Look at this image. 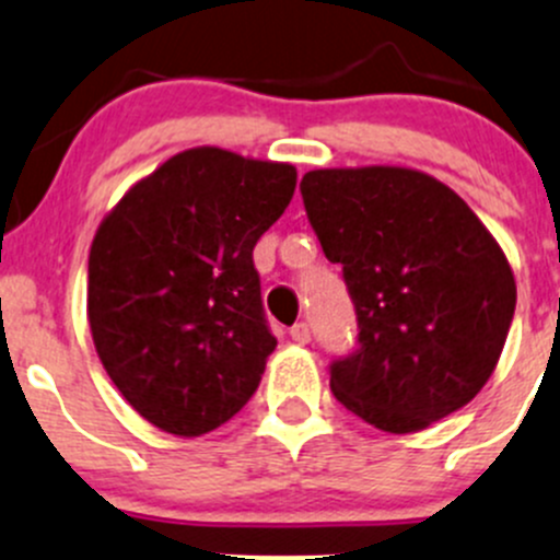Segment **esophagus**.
I'll return each instance as SVG.
<instances>
[{"instance_id": "34e87169", "label": "esophagus", "mask_w": 560, "mask_h": 560, "mask_svg": "<svg viewBox=\"0 0 560 560\" xmlns=\"http://www.w3.org/2000/svg\"><path fill=\"white\" fill-rule=\"evenodd\" d=\"M290 336L295 343H308L312 341V327H308L306 322H298V325L290 330Z\"/></svg>"}]
</instances>
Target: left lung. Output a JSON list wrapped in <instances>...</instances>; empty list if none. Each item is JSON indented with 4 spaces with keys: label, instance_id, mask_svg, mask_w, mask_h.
Here are the masks:
<instances>
[{
    "label": "left lung",
    "instance_id": "8db88e82",
    "mask_svg": "<svg viewBox=\"0 0 560 560\" xmlns=\"http://www.w3.org/2000/svg\"><path fill=\"white\" fill-rule=\"evenodd\" d=\"M322 252L343 268L360 349L330 389L387 433H417L466 406L495 371L517 284L504 248L433 175L325 167L301 180Z\"/></svg>",
    "mask_w": 560,
    "mask_h": 560
}]
</instances>
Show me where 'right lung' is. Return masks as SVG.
I'll use <instances>...</instances> for the list:
<instances>
[{"label":"right lung","instance_id":"obj_1","mask_svg":"<svg viewBox=\"0 0 560 560\" xmlns=\"http://www.w3.org/2000/svg\"><path fill=\"white\" fill-rule=\"evenodd\" d=\"M298 184L290 162L197 145L107 211L89 252V325L143 420L191 439L238 415L276 349L252 252Z\"/></svg>","mask_w":560,"mask_h":560}]
</instances>
